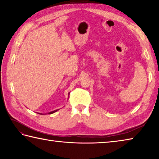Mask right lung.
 I'll return each instance as SVG.
<instances>
[{
    "instance_id": "obj_1",
    "label": "right lung",
    "mask_w": 159,
    "mask_h": 159,
    "mask_svg": "<svg viewBox=\"0 0 159 159\" xmlns=\"http://www.w3.org/2000/svg\"><path fill=\"white\" fill-rule=\"evenodd\" d=\"M57 110H55V111H51V112H50V113H48V114H53V113H55V112H56L57 111Z\"/></svg>"
}]
</instances>
